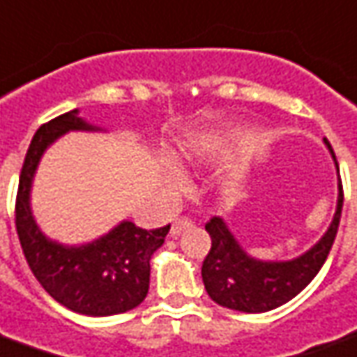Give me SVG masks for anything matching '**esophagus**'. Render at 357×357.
Segmentation results:
<instances>
[{
	"label": "esophagus",
	"mask_w": 357,
	"mask_h": 357,
	"mask_svg": "<svg viewBox=\"0 0 357 357\" xmlns=\"http://www.w3.org/2000/svg\"><path fill=\"white\" fill-rule=\"evenodd\" d=\"M188 227H192V221L188 220V218H176V220L173 221L171 233H173V235H178L181 231L188 229Z\"/></svg>",
	"instance_id": "34e87169"
}]
</instances>
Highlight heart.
I'll list each match as a JSON object with an SVG mask.
<instances>
[{
    "label": "heart",
    "instance_id": "heart-1",
    "mask_svg": "<svg viewBox=\"0 0 357 357\" xmlns=\"http://www.w3.org/2000/svg\"><path fill=\"white\" fill-rule=\"evenodd\" d=\"M198 153H200V147L194 146L192 149H186V151H183V157L184 159H196ZM169 183L174 184V186H178V184H181V176H178L176 173H169Z\"/></svg>",
    "mask_w": 357,
    "mask_h": 357
}]
</instances>
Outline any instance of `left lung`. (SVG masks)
<instances>
[{
  "instance_id": "1",
  "label": "left lung",
  "mask_w": 357,
  "mask_h": 357,
  "mask_svg": "<svg viewBox=\"0 0 357 357\" xmlns=\"http://www.w3.org/2000/svg\"><path fill=\"white\" fill-rule=\"evenodd\" d=\"M324 144L331 149L338 169L331 142L324 139ZM342 202V181L338 174V206L331 227L313 249L287 262H262L249 257L231 235L223 220L213 215L206 223V231L211 237V249L202 264V280L208 296L218 305L243 313H266L294 299L319 274L333 249L340 225Z\"/></svg>"
}]
</instances>
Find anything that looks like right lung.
Returning <instances> with one entry per match:
<instances>
[{
  "label": "right lung",
  "instance_id": "right-lung-1",
  "mask_svg": "<svg viewBox=\"0 0 357 357\" xmlns=\"http://www.w3.org/2000/svg\"><path fill=\"white\" fill-rule=\"evenodd\" d=\"M70 130H97L70 110L36 130L24 155L15 202V225L23 255L34 278L58 303L89 317L126 313L137 307L149 289V260L163 245L171 225L142 229L122 221L105 237L81 247L50 241L38 229L29 194L44 149Z\"/></svg>",
  "mask_w": 357,
  "mask_h": 357
}]
</instances>
